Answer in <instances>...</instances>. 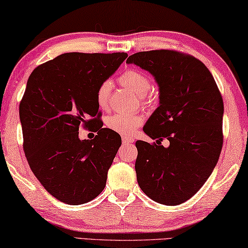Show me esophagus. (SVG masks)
I'll return each mask as SVG.
<instances>
[{
  "label": "esophagus",
  "mask_w": 248,
  "mask_h": 248,
  "mask_svg": "<svg viewBox=\"0 0 248 248\" xmlns=\"http://www.w3.org/2000/svg\"><path fill=\"white\" fill-rule=\"evenodd\" d=\"M122 140H123V144H131L134 142L133 137H129V136H123L122 137Z\"/></svg>",
  "instance_id": "34e87169"
}]
</instances>
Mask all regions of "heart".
Returning <instances> with one entry per match:
<instances>
[{
  "mask_svg": "<svg viewBox=\"0 0 248 248\" xmlns=\"http://www.w3.org/2000/svg\"><path fill=\"white\" fill-rule=\"evenodd\" d=\"M119 81L122 85L132 90L135 94L140 95L143 104L152 106L155 103V97L148 91L152 87V82L148 76L135 68H128L120 76ZM111 82H102L96 91V102L102 109L108 108L109 95H111ZM143 124V117L136 114H113L106 121V126L113 132L123 136H129L135 129Z\"/></svg>",
  "mask_w": 248,
  "mask_h": 248,
  "instance_id": "obj_1",
  "label": "heart"
}]
</instances>
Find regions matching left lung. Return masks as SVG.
I'll use <instances>...</instances> for the list:
<instances>
[{
    "label": "left lung",
    "mask_w": 248,
    "mask_h": 248,
    "mask_svg": "<svg viewBox=\"0 0 248 248\" xmlns=\"http://www.w3.org/2000/svg\"><path fill=\"white\" fill-rule=\"evenodd\" d=\"M154 76L159 106L144 126L152 139L170 140L164 148L137 140L136 177L146 195L161 204H182L207 181L223 146V97L203 62L173 49L128 56Z\"/></svg>",
    "instance_id": "1"
}]
</instances>
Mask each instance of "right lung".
Listing matches in <instances>:
<instances>
[{"mask_svg": "<svg viewBox=\"0 0 248 248\" xmlns=\"http://www.w3.org/2000/svg\"><path fill=\"white\" fill-rule=\"evenodd\" d=\"M126 58L124 52L64 53L28 79L20 103L23 150L35 177L63 203H87L105 187L122 140L100 126L96 91ZM95 123L98 135L79 140V125Z\"/></svg>", "mask_w": 248, "mask_h": 248, "instance_id": "right-lung-1", "label": "right lung"}]
</instances>
